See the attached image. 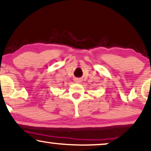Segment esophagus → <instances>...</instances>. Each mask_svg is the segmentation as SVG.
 Listing matches in <instances>:
<instances>
[{"label": "esophagus", "instance_id": "obj_1", "mask_svg": "<svg viewBox=\"0 0 151 151\" xmlns=\"http://www.w3.org/2000/svg\"><path fill=\"white\" fill-rule=\"evenodd\" d=\"M74 81H75L76 83H81V80L80 79H74Z\"/></svg>", "mask_w": 151, "mask_h": 151}]
</instances>
